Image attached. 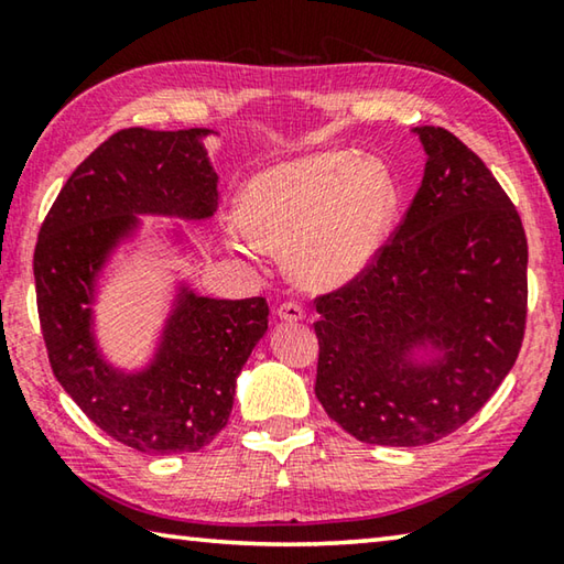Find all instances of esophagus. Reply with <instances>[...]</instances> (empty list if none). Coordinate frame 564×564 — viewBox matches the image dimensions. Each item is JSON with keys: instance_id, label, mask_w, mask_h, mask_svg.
Here are the masks:
<instances>
[{"instance_id": "1", "label": "esophagus", "mask_w": 564, "mask_h": 564, "mask_svg": "<svg viewBox=\"0 0 564 564\" xmlns=\"http://www.w3.org/2000/svg\"><path fill=\"white\" fill-rule=\"evenodd\" d=\"M275 313H279L281 321H289V323H295V321H303L305 318V311H303V305L299 301L281 303L279 311H275Z\"/></svg>"}]
</instances>
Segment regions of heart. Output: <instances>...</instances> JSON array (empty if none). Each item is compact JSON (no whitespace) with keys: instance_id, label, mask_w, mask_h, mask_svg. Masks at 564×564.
<instances>
[{"instance_id":"heart-1","label":"heart","mask_w":564,"mask_h":564,"mask_svg":"<svg viewBox=\"0 0 564 564\" xmlns=\"http://www.w3.org/2000/svg\"><path fill=\"white\" fill-rule=\"evenodd\" d=\"M393 212L383 161L321 151L248 178L238 202L243 228L231 226L228 238L241 253L253 241L289 251L291 275L305 289H338L373 261Z\"/></svg>"}]
</instances>
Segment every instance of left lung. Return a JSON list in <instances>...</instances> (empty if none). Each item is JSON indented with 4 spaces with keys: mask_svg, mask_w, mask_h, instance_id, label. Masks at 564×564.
Here are the masks:
<instances>
[{
    "mask_svg": "<svg viewBox=\"0 0 564 564\" xmlns=\"http://www.w3.org/2000/svg\"><path fill=\"white\" fill-rule=\"evenodd\" d=\"M427 154L413 204L366 269L316 299V398L360 443L441 441L488 403L528 321V238L475 151L417 127ZM434 358L415 361V349Z\"/></svg>",
    "mask_w": 564,
    "mask_h": 564,
    "instance_id": "obj_1",
    "label": "left lung"
}]
</instances>
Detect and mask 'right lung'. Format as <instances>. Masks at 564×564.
<instances>
[{
    "label": "right lung",
    "mask_w": 564,
    "mask_h": 564,
    "mask_svg": "<svg viewBox=\"0 0 564 564\" xmlns=\"http://www.w3.org/2000/svg\"><path fill=\"white\" fill-rule=\"evenodd\" d=\"M208 129H121L76 166L34 248L36 308L56 380L113 441L147 455L196 453L224 431L236 378L269 328V303L206 299L181 285L154 360L123 373L94 338L97 275L139 214L212 218L218 176Z\"/></svg>",
    "instance_id": "1"
}]
</instances>
